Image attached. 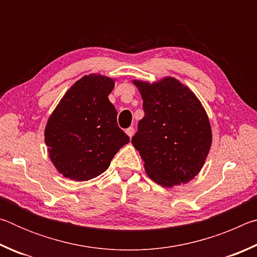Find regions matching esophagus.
I'll return each mask as SVG.
<instances>
[{"label": "esophagus", "instance_id": "obj_1", "mask_svg": "<svg viewBox=\"0 0 257 257\" xmlns=\"http://www.w3.org/2000/svg\"><path fill=\"white\" fill-rule=\"evenodd\" d=\"M134 133H135V129L133 127H129L128 129H125V134H127L130 138L134 136Z\"/></svg>", "mask_w": 257, "mask_h": 257}]
</instances>
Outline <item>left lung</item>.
I'll use <instances>...</instances> for the list:
<instances>
[{
	"mask_svg": "<svg viewBox=\"0 0 257 257\" xmlns=\"http://www.w3.org/2000/svg\"><path fill=\"white\" fill-rule=\"evenodd\" d=\"M134 84L142 95L145 115L132 143L146 173L168 188L187 184L201 171L212 144L211 124L202 103L172 77Z\"/></svg>",
	"mask_w": 257,
	"mask_h": 257,
	"instance_id": "obj_1",
	"label": "left lung"
}]
</instances>
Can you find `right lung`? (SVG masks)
<instances>
[{"label":"right lung","instance_id":"add662e5","mask_svg":"<svg viewBox=\"0 0 257 257\" xmlns=\"http://www.w3.org/2000/svg\"><path fill=\"white\" fill-rule=\"evenodd\" d=\"M114 79L102 75L76 81L50 115L45 144L61 175L87 181L106 170L129 137L119 128L116 112L108 101Z\"/></svg>","mask_w":257,"mask_h":257}]
</instances>
